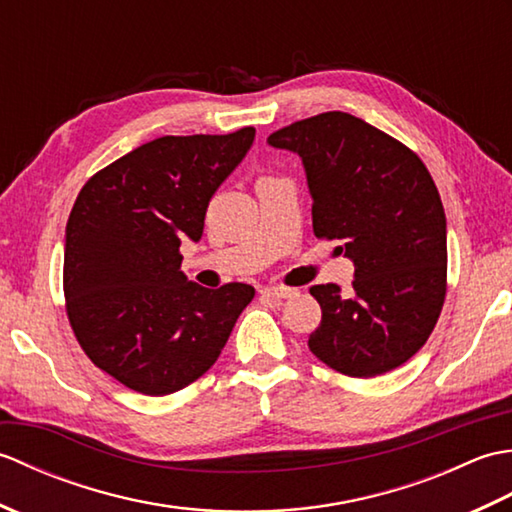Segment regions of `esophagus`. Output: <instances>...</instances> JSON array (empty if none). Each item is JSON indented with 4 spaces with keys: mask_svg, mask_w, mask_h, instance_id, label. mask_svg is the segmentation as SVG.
<instances>
[{
    "mask_svg": "<svg viewBox=\"0 0 512 512\" xmlns=\"http://www.w3.org/2000/svg\"><path fill=\"white\" fill-rule=\"evenodd\" d=\"M259 292H262V295H266V297H273V299H290V297L297 295V288L270 284V286H264Z\"/></svg>",
    "mask_w": 512,
    "mask_h": 512,
    "instance_id": "obj_1",
    "label": "esophagus"
}]
</instances>
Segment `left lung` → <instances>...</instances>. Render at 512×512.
<instances>
[{
    "label": "left lung",
    "mask_w": 512,
    "mask_h": 512,
    "mask_svg": "<svg viewBox=\"0 0 512 512\" xmlns=\"http://www.w3.org/2000/svg\"><path fill=\"white\" fill-rule=\"evenodd\" d=\"M268 143L301 156L312 231L354 262L352 297L336 284L310 288L321 306L312 354L352 378L407 363L447 297V217L431 173L416 151L345 112L303 118Z\"/></svg>",
    "instance_id": "obj_1"
}]
</instances>
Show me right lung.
<instances>
[{
  "mask_svg": "<svg viewBox=\"0 0 512 512\" xmlns=\"http://www.w3.org/2000/svg\"><path fill=\"white\" fill-rule=\"evenodd\" d=\"M233 134L162 136L83 184L65 226L63 295L90 361L145 396H167L217 361L248 284L202 288L180 270L182 239L198 242L211 195L253 145Z\"/></svg>",
  "mask_w": 512,
  "mask_h": 512,
  "instance_id": "obj_1",
  "label": "right lung"
}]
</instances>
